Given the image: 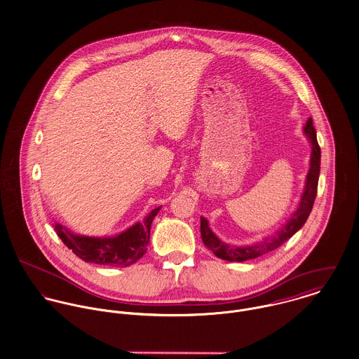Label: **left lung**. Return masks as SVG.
I'll use <instances>...</instances> for the list:
<instances>
[{
	"instance_id": "obj_1",
	"label": "left lung",
	"mask_w": 359,
	"mask_h": 359,
	"mask_svg": "<svg viewBox=\"0 0 359 359\" xmlns=\"http://www.w3.org/2000/svg\"><path fill=\"white\" fill-rule=\"evenodd\" d=\"M304 135L307 140L311 144V154H310V166L309 172L306 176V183H304V193L301 196V202L298 209L292 213L290 220L278 229L276 235L271 238H265L261 242L248 245V246H233L228 245L220 241L216 233L210 229L209 221L205 217H201V236L203 241V245L209 250L213 251L216 257L225 261H238L243 262L248 259L257 258L262 254H266L272 250L281 246L284 242H287L292 235H295L307 220L313 205L314 199L317 195V186H318V177H320V164H321V150L317 142V134L313 126L311 117L306 121V126L304 127Z\"/></svg>"
}]
</instances>
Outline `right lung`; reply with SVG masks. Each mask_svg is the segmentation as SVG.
Returning <instances> with one entry per match:
<instances>
[{"mask_svg":"<svg viewBox=\"0 0 359 359\" xmlns=\"http://www.w3.org/2000/svg\"><path fill=\"white\" fill-rule=\"evenodd\" d=\"M161 206L153 209L143 221H138L116 236L94 238L75 235L64 225L55 222V231L62 243L86 262L111 266H130L147 251L151 222Z\"/></svg>","mask_w":359,"mask_h":359,"instance_id":"obj_1","label":"right lung"}]
</instances>
